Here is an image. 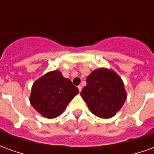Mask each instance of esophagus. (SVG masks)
<instances>
[{
  "label": "esophagus",
  "instance_id": "34e87169",
  "mask_svg": "<svg viewBox=\"0 0 154 154\" xmlns=\"http://www.w3.org/2000/svg\"><path fill=\"white\" fill-rule=\"evenodd\" d=\"M77 88H78V90H79V91H82V86H78V87H77Z\"/></svg>",
  "mask_w": 154,
  "mask_h": 154
}]
</instances>
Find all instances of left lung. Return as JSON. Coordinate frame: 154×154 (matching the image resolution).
<instances>
[{"label": "left lung", "mask_w": 154, "mask_h": 154, "mask_svg": "<svg viewBox=\"0 0 154 154\" xmlns=\"http://www.w3.org/2000/svg\"><path fill=\"white\" fill-rule=\"evenodd\" d=\"M81 96L91 113L102 119L113 117L127 98L121 77L115 71L106 67L91 72Z\"/></svg>", "instance_id": "left-lung-1"}]
</instances>
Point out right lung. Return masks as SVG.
<instances>
[{
	"label": "right lung",
	"instance_id": "1",
	"mask_svg": "<svg viewBox=\"0 0 154 154\" xmlns=\"http://www.w3.org/2000/svg\"><path fill=\"white\" fill-rule=\"evenodd\" d=\"M79 91L60 71L48 72L33 84L29 101L35 110L48 119L63 113Z\"/></svg>",
	"mask_w": 154,
	"mask_h": 154
}]
</instances>
